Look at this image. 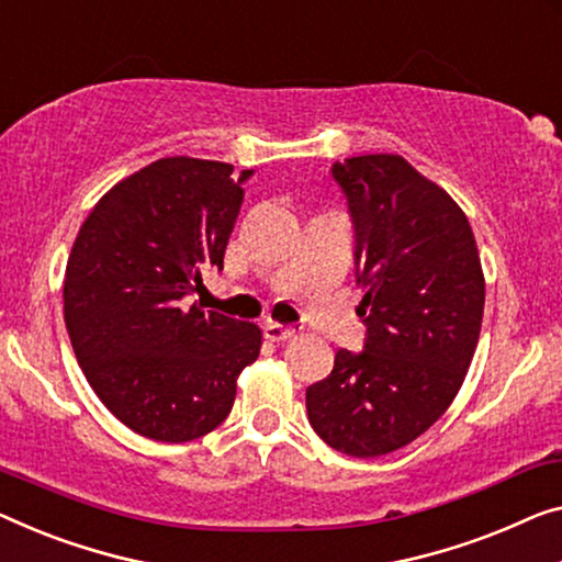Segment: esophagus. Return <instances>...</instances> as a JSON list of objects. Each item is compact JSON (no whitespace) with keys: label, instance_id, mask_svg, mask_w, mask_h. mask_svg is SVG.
<instances>
[{"label":"esophagus","instance_id":"esophagus-1","mask_svg":"<svg viewBox=\"0 0 562 562\" xmlns=\"http://www.w3.org/2000/svg\"><path fill=\"white\" fill-rule=\"evenodd\" d=\"M265 335L274 342H284L290 338H295V328H290V325H282V323H267L265 325Z\"/></svg>","mask_w":562,"mask_h":562}]
</instances>
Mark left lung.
I'll list each match as a JSON object with an SVG mask.
<instances>
[{
    "instance_id": "obj_1",
    "label": "left lung",
    "mask_w": 562,
    "mask_h": 562,
    "mask_svg": "<svg viewBox=\"0 0 562 562\" xmlns=\"http://www.w3.org/2000/svg\"><path fill=\"white\" fill-rule=\"evenodd\" d=\"M333 179L356 229L366 342L361 353H335L305 404L317 437L368 459L422 437L462 389L480 340L484 274L467 214L404 156L335 161Z\"/></svg>"
}]
</instances>
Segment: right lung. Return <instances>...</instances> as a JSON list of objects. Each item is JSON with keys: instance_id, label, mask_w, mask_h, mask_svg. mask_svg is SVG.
<instances>
[{"instance_id": "add662e5", "label": "right lung", "mask_w": 562, "mask_h": 562, "mask_svg": "<svg viewBox=\"0 0 562 562\" xmlns=\"http://www.w3.org/2000/svg\"><path fill=\"white\" fill-rule=\"evenodd\" d=\"M169 156L115 183L75 237L65 325L75 358L108 412L154 441L181 443L229 416L255 363V323L204 313L189 297L222 270L252 171Z\"/></svg>"}]
</instances>
